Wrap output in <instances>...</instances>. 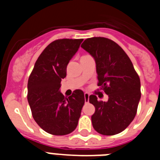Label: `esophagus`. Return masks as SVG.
<instances>
[{
	"instance_id": "obj_1",
	"label": "esophagus",
	"mask_w": 160,
	"mask_h": 160,
	"mask_svg": "<svg viewBox=\"0 0 160 160\" xmlns=\"http://www.w3.org/2000/svg\"><path fill=\"white\" fill-rule=\"evenodd\" d=\"M89 97H90V94H89L88 93H84L85 102H89Z\"/></svg>"
}]
</instances>
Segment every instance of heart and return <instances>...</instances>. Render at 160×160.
<instances>
[{"label": "heart", "mask_w": 160, "mask_h": 160, "mask_svg": "<svg viewBox=\"0 0 160 160\" xmlns=\"http://www.w3.org/2000/svg\"><path fill=\"white\" fill-rule=\"evenodd\" d=\"M83 57H84V56H83Z\"/></svg>", "instance_id": "b5f03b06"}]
</instances>
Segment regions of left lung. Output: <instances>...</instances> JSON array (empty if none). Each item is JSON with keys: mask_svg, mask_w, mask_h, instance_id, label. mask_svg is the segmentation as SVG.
Instances as JSON below:
<instances>
[{"mask_svg": "<svg viewBox=\"0 0 160 160\" xmlns=\"http://www.w3.org/2000/svg\"><path fill=\"white\" fill-rule=\"evenodd\" d=\"M95 61L98 86L108 95L98 101L90 95L95 107L91 116L93 128L103 135H114L128 128L135 118L141 98L140 79L123 49L105 38H87L81 46Z\"/></svg>", "mask_w": 160, "mask_h": 160, "instance_id": "1", "label": "left lung"}]
</instances>
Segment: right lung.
I'll return each mask as SVG.
<instances>
[{
	"label": "right lung",
	"instance_id": "obj_1",
	"mask_svg": "<svg viewBox=\"0 0 160 160\" xmlns=\"http://www.w3.org/2000/svg\"><path fill=\"white\" fill-rule=\"evenodd\" d=\"M82 39H59L41 53L28 81V102L35 122L54 135H68L77 128L85 103L84 93L74 90L70 97L60 92L66 67Z\"/></svg>",
	"mask_w": 160,
	"mask_h": 160
}]
</instances>
